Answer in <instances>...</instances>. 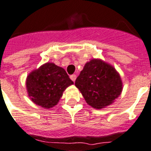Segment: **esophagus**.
<instances>
[{"label":"esophagus","instance_id":"34e87169","mask_svg":"<svg viewBox=\"0 0 151 151\" xmlns=\"http://www.w3.org/2000/svg\"><path fill=\"white\" fill-rule=\"evenodd\" d=\"M70 78H71V80L73 81V82H75V80H76V75H71V76H70Z\"/></svg>","mask_w":151,"mask_h":151}]
</instances>
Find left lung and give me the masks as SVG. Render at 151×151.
<instances>
[{
  "label": "left lung",
  "instance_id": "8db88e82",
  "mask_svg": "<svg viewBox=\"0 0 151 151\" xmlns=\"http://www.w3.org/2000/svg\"><path fill=\"white\" fill-rule=\"evenodd\" d=\"M75 85L87 104L96 109L112 104L123 88L119 73L113 67L100 60H92L86 63Z\"/></svg>",
  "mask_w": 151,
  "mask_h": 151
}]
</instances>
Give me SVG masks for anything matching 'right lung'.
Instances as JSON below:
<instances>
[{"mask_svg":"<svg viewBox=\"0 0 151 151\" xmlns=\"http://www.w3.org/2000/svg\"><path fill=\"white\" fill-rule=\"evenodd\" d=\"M73 84L65 70L47 63L28 75L26 86L32 101L45 108L57 104L63 91Z\"/></svg>","mask_w":151,"mask_h":151,"instance_id":"add662e5","label":"right lung"}]
</instances>
